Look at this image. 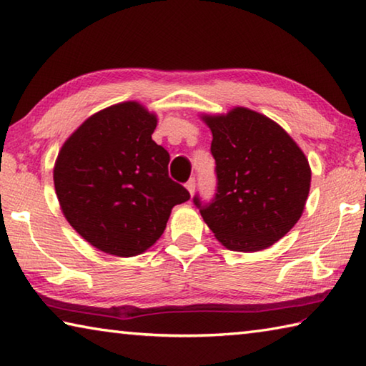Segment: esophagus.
Masks as SVG:
<instances>
[{
    "label": "esophagus",
    "mask_w": 366,
    "mask_h": 366,
    "mask_svg": "<svg viewBox=\"0 0 366 366\" xmlns=\"http://www.w3.org/2000/svg\"><path fill=\"white\" fill-rule=\"evenodd\" d=\"M195 187H197V182H195V177H190L189 181H187V184H185V189L189 190V194L190 195H194V192H195Z\"/></svg>",
    "instance_id": "34e87169"
}]
</instances>
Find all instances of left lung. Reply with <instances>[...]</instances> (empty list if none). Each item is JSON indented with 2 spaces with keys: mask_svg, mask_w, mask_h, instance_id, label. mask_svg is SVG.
<instances>
[{
  "mask_svg": "<svg viewBox=\"0 0 366 366\" xmlns=\"http://www.w3.org/2000/svg\"><path fill=\"white\" fill-rule=\"evenodd\" d=\"M212 129L218 187L200 208L214 237L234 252H258L282 239L305 208L312 169L300 147L264 114L235 107L203 114Z\"/></svg>",
  "mask_w": 366,
  "mask_h": 366,
  "instance_id": "left-lung-1",
  "label": "left lung"
}]
</instances>
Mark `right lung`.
<instances>
[{
    "instance_id": "right-lung-1",
    "label": "right lung",
    "mask_w": 366,
    "mask_h": 366,
    "mask_svg": "<svg viewBox=\"0 0 366 366\" xmlns=\"http://www.w3.org/2000/svg\"><path fill=\"white\" fill-rule=\"evenodd\" d=\"M157 114L137 102L98 111L64 142L53 181L61 209L90 245L116 257L144 253L190 194L168 174L169 153L152 134Z\"/></svg>"
}]
</instances>
